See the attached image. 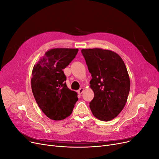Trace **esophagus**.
<instances>
[{
	"label": "esophagus",
	"mask_w": 159,
	"mask_h": 159,
	"mask_svg": "<svg viewBox=\"0 0 159 159\" xmlns=\"http://www.w3.org/2000/svg\"><path fill=\"white\" fill-rule=\"evenodd\" d=\"M84 88H81L78 91V93H79L80 95H81V93H82L84 92Z\"/></svg>",
	"instance_id": "34e87169"
}]
</instances>
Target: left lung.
Instances as JSON below:
<instances>
[{
  "label": "left lung",
  "instance_id": "1",
  "mask_svg": "<svg viewBox=\"0 0 159 159\" xmlns=\"http://www.w3.org/2000/svg\"><path fill=\"white\" fill-rule=\"evenodd\" d=\"M81 53L92 76L91 112L101 121H111L121 113L127 101L130 79L126 66L119 54L109 50L96 48L83 49Z\"/></svg>",
  "mask_w": 159,
  "mask_h": 159
}]
</instances>
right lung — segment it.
<instances>
[{
	"instance_id": "obj_1",
	"label": "right lung",
	"mask_w": 159,
	"mask_h": 159,
	"mask_svg": "<svg viewBox=\"0 0 159 159\" xmlns=\"http://www.w3.org/2000/svg\"><path fill=\"white\" fill-rule=\"evenodd\" d=\"M78 50L50 49L34 66L31 79L34 97L42 112L52 120L60 121L70 116L78 100V93L67 87L63 71Z\"/></svg>"
}]
</instances>
